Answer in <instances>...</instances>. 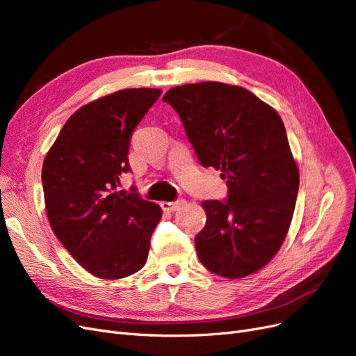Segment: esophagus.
I'll return each mask as SVG.
<instances>
[{
	"label": "esophagus",
	"instance_id": "34e87169",
	"mask_svg": "<svg viewBox=\"0 0 356 356\" xmlns=\"http://www.w3.org/2000/svg\"><path fill=\"white\" fill-rule=\"evenodd\" d=\"M184 203H186L184 199H177V200H174V202H161L160 207H161V209H163V211L174 212V211L179 209Z\"/></svg>",
	"mask_w": 356,
	"mask_h": 356
}]
</instances>
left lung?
<instances>
[{"label":"left lung","instance_id":"obj_1","mask_svg":"<svg viewBox=\"0 0 356 356\" xmlns=\"http://www.w3.org/2000/svg\"><path fill=\"white\" fill-rule=\"evenodd\" d=\"M163 102L178 113L200 165L227 181V200L202 203L200 263L229 279L255 273L284 243L297 200L300 175L282 118L250 90L218 81L177 86Z\"/></svg>","mask_w":356,"mask_h":356}]
</instances>
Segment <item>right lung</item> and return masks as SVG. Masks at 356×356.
I'll return each mask as SVG.
<instances>
[{"instance_id": "right-lung-1", "label": "right lung", "mask_w": 356, "mask_h": 356, "mask_svg": "<svg viewBox=\"0 0 356 356\" xmlns=\"http://www.w3.org/2000/svg\"><path fill=\"white\" fill-rule=\"evenodd\" d=\"M160 95V89H123L86 104L63 124L42 163L53 233L101 279L141 270L161 218L154 202L117 190L122 174L131 170V135Z\"/></svg>"}]
</instances>
